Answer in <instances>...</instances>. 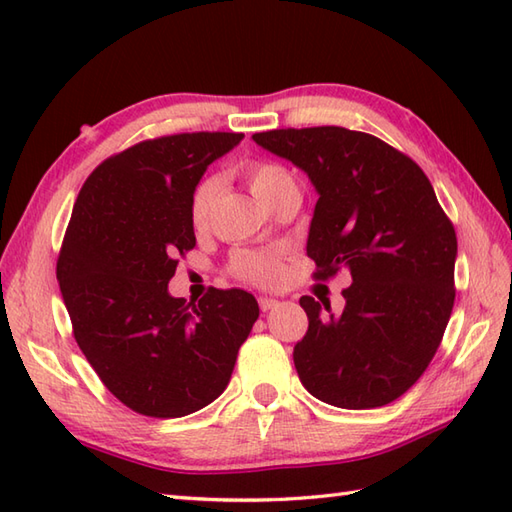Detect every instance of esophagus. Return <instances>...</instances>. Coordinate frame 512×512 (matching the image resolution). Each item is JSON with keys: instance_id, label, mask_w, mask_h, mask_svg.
Returning <instances> with one entry per match:
<instances>
[{"instance_id": "esophagus-1", "label": "esophagus", "mask_w": 512, "mask_h": 512, "mask_svg": "<svg viewBox=\"0 0 512 512\" xmlns=\"http://www.w3.org/2000/svg\"><path fill=\"white\" fill-rule=\"evenodd\" d=\"M277 306H279V301H277V299H270V297H259V308H262L264 312L273 310V308H277Z\"/></svg>"}]
</instances>
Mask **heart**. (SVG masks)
<instances>
[{
	"label": "heart",
	"instance_id": "1",
	"mask_svg": "<svg viewBox=\"0 0 512 512\" xmlns=\"http://www.w3.org/2000/svg\"><path fill=\"white\" fill-rule=\"evenodd\" d=\"M246 182L259 200L266 206L273 202L281 191L297 187L295 178L275 162H253L246 167ZM220 193V178H204L191 193L189 202V220L195 231H204L211 222L213 204ZM235 270L239 277H244L259 286H273L281 279V262L277 253H248L237 259Z\"/></svg>",
	"mask_w": 512,
	"mask_h": 512
}]
</instances>
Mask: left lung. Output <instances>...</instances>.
I'll use <instances>...</instances> for the list:
<instances>
[{"mask_svg": "<svg viewBox=\"0 0 512 512\" xmlns=\"http://www.w3.org/2000/svg\"><path fill=\"white\" fill-rule=\"evenodd\" d=\"M308 173L319 193L308 233L317 279L350 270L345 308L301 297L308 332L295 367L314 398L374 409L400 398L438 352L453 310L458 237L424 171L383 140L345 127L253 134Z\"/></svg>", "mask_w": 512, "mask_h": 512, "instance_id": "obj_1", "label": "left lung"}]
</instances>
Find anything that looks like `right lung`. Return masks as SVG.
I'll use <instances>...</instances> for the list:
<instances>
[{
    "instance_id": "obj_1",
    "label": "right lung",
    "mask_w": 512,
    "mask_h": 512,
    "mask_svg": "<svg viewBox=\"0 0 512 512\" xmlns=\"http://www.w3.org/2000/svg\"><path fill=\"white\" fill-rule=\"evenodd\" d=\"M242 138L143 140L101 162L74 202L57 262L74 339L103 385L143 416L180 418L213 402L259 317L246 290L211 288L184 306L167 288L176 257L195 246L191 193Z\"/></svg>"
}]
</instances>
